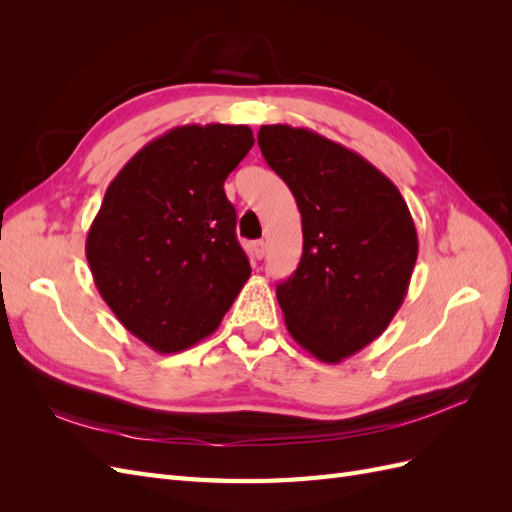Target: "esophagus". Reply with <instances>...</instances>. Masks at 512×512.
<instances>
[{
    "instance_id": "esophagus-1",
    "label": "esophagus",
    "mask_w": 512,
    "mask_h": 512,
    "mask_svg": "<svg viewBox=\"0 0 512 512\" xmlns=\"http://www.w3.org/2000/svg\"><path fill=\"white\" fill-rule=\"evenodd\" d=\"M265 250H267V245H265V241H254L252 243V254H254V258H262L265 256Z\"/></svg>"
}]
</instances>
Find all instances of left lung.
I'll return each instance as SVG.
<instances>
[{
	"mask_svg": "<svg viewBox=\"0 0 512 512\" xmlns=\"http://www.w3.org/2000/svg\"><path fill=\"white\" fill-rule=\"evenodd\" d=\"M258 145L301 213V262L277 284L286 327L318 361L339 363L406 299L418 256L410 209L376 166L312 130L262 126Z\"/></svg>",
	"mask_w": 512,
	"mask_h": 512,
	"instance_id": "obj_1",
	"label": "left lung"
}]
</instances>
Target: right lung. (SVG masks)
Segmentation results:
<instances>
[{
    "label": "right lung",
    "mask_w": 512,
    "mask_h": 512,
    "mask_svg": "<svg viewBox=\"0 0 512 512\" xmlns=\"http://www.w3.org/2000/svg\"><path fill=\"white\" fill-rule=\"evenodd\" d=\"M252 145L247 126H179L106 188L87 232L89 269L117 320L156 352L209 337L252 273L224 192Z\"/></svg>",
    "instance_id": "1"
}]
</instances>
